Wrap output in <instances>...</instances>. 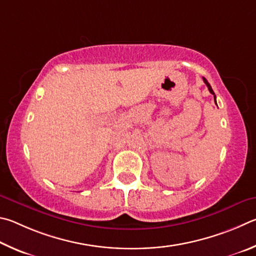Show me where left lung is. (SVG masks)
<instances>
[{"label": "left lung", "instance_id": "left-lung-1", "mask_svg": "<svg viewBox=\"0 0 256 256\" xmlns=\"http://www.w3.org/2000/svg\"><path fill=\"white\" fill-rule=\"evenodd\" d=\"M204 83H206V85H207V86H208V90H209V92H210V93H212V94H214V103H216V96H214V91H212V86H210V84L208 83V80H206L204 78Z\"/></svg>", "mask_w": 256, "mask_h": 256}]
</instances>
